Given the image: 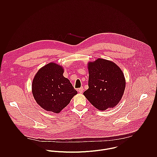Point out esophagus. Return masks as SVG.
Returning a JSON list of instances; mask_svg holds the SVG:
<instances>
[{
  "label": "esophagus",
  "mask_w": 157,
  "mask_h": 157,
  "mask_svg": "<svg viewBox=\"0 0 157 157\" xmlns=\"http://www.w3.org/2000/svg\"><path fill=\"white\" fill-rule=\"evenodd\" d=\"M78 91L80 93H82V92H83V87H82V88H79V89L78 90Z\"/></svg>",
  "instance_id": "esophagus-1"
}]
</instances>
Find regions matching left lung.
<instances>
[{
    "label": "left lung",
    "instance_id": "8db88e82",
    "mask_svg": "<svg viewBox=\"0 0 157 157\" xmlns=\"http://www.w3.org/2000/svg\"><path fill=\"white\" fill-rule=\"evenodd\" d=\"M89 88L83 93L90 103L100 111L115 107L123 95L126 81L115 63L98 59L88 63Z\"/></svg>",
    "mask_w": 157,
    "mask_h": 157
}]
</instances>
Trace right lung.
<instances>
[{
	"label": "right lung",
	"instance_id": "obj_1",
	"mask_svg": "<svg viewBox=\"0 0 157 157\" xmlns=\"http://www.w3.org/2000/svg\"><path fill=\"white\" fill-rule=\"evenodd\" d=\"M63 72L62 66L49 63L38 71L33 80L34 98L47 111L60 112L77 94L70 81L63 75Z\"/></svg>",
	"mask_w": 157,
	"mask_h": 157
}]
</instances>
